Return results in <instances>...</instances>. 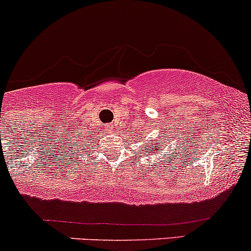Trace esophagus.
Wrapping results in <instances>:
<instances>
[{"mask_svg":"<svg viewBox=\"0 0 251 251\" xmlns=\"http://www.w3.org/2000/svg\"><path fill=\"white\" fill-rule=\"evenodd\" d=\"M104 128H105L106 131H111L112 129H114V126H112V125H106L105 126H104Z\"/></svg>","mask_w":251,"mask_h":251,"instance_id":"obj_1","label":"esophagus"}]
</instances>
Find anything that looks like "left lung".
<instances>
[{
  "label": "left lung",
  "instance_id": "obj_1",
  "mask_svg": "<svg viewBox=\"0 0 251 251\" xmlns=\"http://www.w3.org/2000/svg\"><path fill=\"white\" fill-rule=\"evenodd\" d=\"M154 142V141H153ZM151 142V145H147L148 147H149V151H151V153H155V151H157L160 149V147L157 145H154V143ZM162 145V143H161Z\"/></svg>",
  "mask_w": 251,
  "mask_h": 251
}]
</instances>
